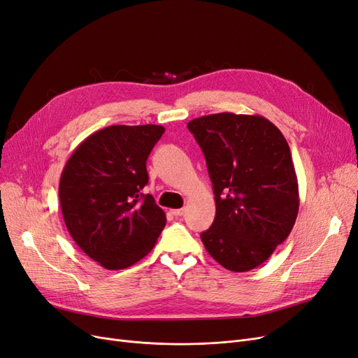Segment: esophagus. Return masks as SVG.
Here are the masks:
<instances>
[{
    "mask_svg": "<svg viewBox=\"0 0 358 358\" xmlns=\"http://www.w3.org/2000/svg\"><path fill=\"white\" fill-rule=\"evenodd\" d=\"M171 213H173L175 216H183L185 215V208H173V210H171Z\"/></svg>",
    "mask_w": 358,
    "mask_h": 358,
    "instance_id": "34e87169",
    "label": "esophagus"
}]
</instances>
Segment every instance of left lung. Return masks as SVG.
<instances>
[{
  "label": "left lung",
  "mask_w": 358,
  "mask_h": 358,
  "mask_svg": "<svg viewBox=\"0 0 358 358\" xmlns=\"http://www.w3.org/2000/svg\"><path fill=\"white\" fill-rule=\"evenodd\" d=\"M188 129L204 152L216 203L201 241L222 266L245 273L264 264L296 222L299 188L289 143L261 115H204Z\"/></svg>",
  "instance_id": "8db88e82"
}]
</instances>
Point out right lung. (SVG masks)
Returning a JSON list of instances; mask_svg holds the SVG:
<instances>
[{
	"label": "right lung",
	"instance_id": "right-lung-1",
	"mask_svg": "<svg viewBox=\"0 0 358 358\" xmlns=\"http://www.w3.org/2000/svg\"><path fill=\"white\" fill-rule=\"evenodd\" d=\"M164 127L109 126L85 138L62 171V216L78 248L105 269H124L150 253L166 213L148 183L146 159Z\"/></svg>",
	"mask_w": 358,
	"mask_h": 358
}]
</instances>
